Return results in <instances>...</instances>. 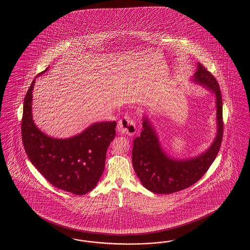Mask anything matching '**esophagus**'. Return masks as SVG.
<instances>
[{
    "label": "esophagus",
    "instance_id": "1",
    "mask_svg": "<svg viewBox=\"0 0 250 250\" xmlns=\"http://www.w3.org/2000/svg\"><path fill=\"white\" fill-rule=\"evenodd\" d=\"M117 128L122 134L128 136H134L136 133V123L128 115H125L119 120Z\"/></svg>",
    "mask_w": 250,
    "mask_h": 250
}]
</instances>
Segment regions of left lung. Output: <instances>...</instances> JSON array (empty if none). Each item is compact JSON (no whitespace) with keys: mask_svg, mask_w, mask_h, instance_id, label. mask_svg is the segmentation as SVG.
<instances>
[{"mask_svg":"<svg viewBox=\"0 0 250 250\" xmlns=\"http://www.w3.org/2000/svg\"><path fill=\"white\" fill-rule=\"evenodd\" d=\"M194 80L215 93L217 136L211 147L201 156L187 160L171 159L162 151L154 129L148 120L144 118L143 131L134 140L132 163L143 186L152 192L168 194L191 186L206 173L219 152L224 133L223 101L219 84L201 63L198 64Z\"/></svg>","mask_w":250,"mask_h":250,"instance_id":"8db88e82","label":"left lung"}]
</instances>
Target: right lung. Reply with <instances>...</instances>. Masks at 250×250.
<instances>
[{"label":"right lung","instance_id":"add662e5","mask_svg":"<svg viewBox=\"0 0 250 250\" xmlns=\"http://www.w3.org/2000/svg\"><path fill=\"white\" fill-rule=\"evenodd\" d=\"M35 82L36 79L23 100L21 132L25 153L53 186L76 195L86 194L97 185L104 173L106 151L115 136L116 122L96 123L68 139L45 136L37 128L31 114Z\"/></svg>","mask_w":250,"mask_h":250}]
</instances>
